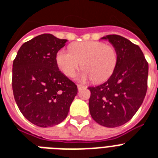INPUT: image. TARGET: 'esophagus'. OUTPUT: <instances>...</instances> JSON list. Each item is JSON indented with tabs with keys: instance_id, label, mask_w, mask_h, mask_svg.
I'll return each mask as SVG.
<instances>
[{
	"instance_id": "34e87169",
	"label": "esophagus",
	"mask_w": 158,
	"mask_h": 158,
	"mask_svg": "<svg viewBox=\"0 0 158 158\" xmlns=\"http://www.w3.org/2000/svg\"><path fill=\"white\" fill-rule=\"evenodd\" d=\"M77 87H78V89H79V90H81L82 89H84V86H83V85H81V84H78Z\"/></svg>"
}]
</instances>
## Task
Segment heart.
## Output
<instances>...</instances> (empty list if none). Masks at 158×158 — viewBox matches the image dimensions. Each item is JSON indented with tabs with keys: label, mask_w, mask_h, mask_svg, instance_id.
I'll return each mask as SVG.
<instances>
[{
	"label": "heart",
	"mask_w": 158,
	"mask_h": 158,
	"mask_svg": "<svg viewBox=\"0 0 158 158\" xmlns=\"http://www.w3.org/2000/svg\"><path fill=\"white\" fill-rule=\"evenodd\" d=\"M59 69L66 76L72 77L82 64L84 69L77 79L84 81L92 79L102 83L115 71L118 54L114 47L99 41H85L73 44L70 51L60 49L56 56Z\"/></svg>",
	"instance_id": "1"
}]
</instances>
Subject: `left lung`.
<instances>
[{"instance_id": "obj_1", "label": "left lung", "mask_w": 158, "mask_h": 158, "mask_svg": "<svg viewBox=\"0 0 158 158\" xmlns=\"http://www.w3.org/2000/svg\"><path fill=\"white\" fill-rule=\"evenodd\" d=\"M110 42L118 54L115 71L108 80L89 88L90 114L97 123L114 128L128 122L142 105L148 89V64L138 45L121 36L102 38Z\"/></svg>"}]
</instances>
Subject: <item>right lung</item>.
<instances>
[{"label": "right lung", "mask_w": 158, "mask_h": 158, "mask_svg": "<svg viewBox=\"0 0 158 158\" xmlns=\"http://www.w3.org/2000/svg\"><path fill=\"white\" fill-rule=\"evenodd\" d=\"M66 42L43 33L23 43L14 60L12 89L16 104L27 120L40 127L62 122L78 93L56 60Z\"/></svg>", "instance_id": "right-lung-1"}]
</instances>
